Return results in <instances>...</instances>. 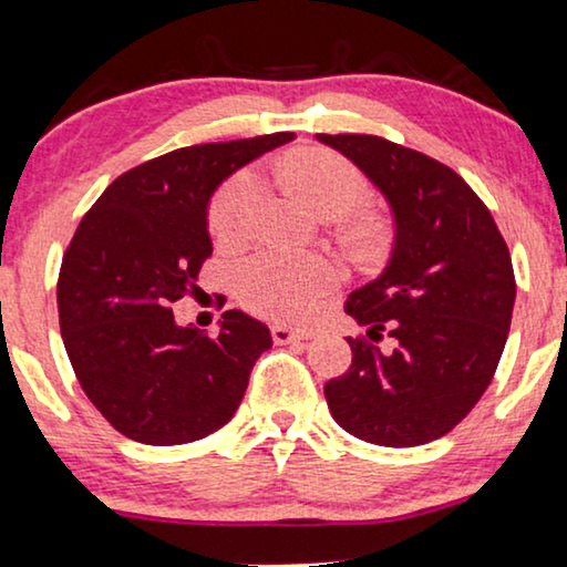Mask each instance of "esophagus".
Masks as SVG:
<instances>
[{
    "label": "esophagus",
    "instance_id": "1",
    "mask_svg": "<svg viewBox=\"0 0 567 567\" xmlns=\"http://www.w3.org/2000/svg\"><path fill=\"white\" fill-rule=\"evenodd\" d=\"M311 334L308 331H298V329H290V327H282V323H271V339H275L277 344H292V342H303Z\"/></svg>",
    "mask_w": 567,
    "mask_h": 567
}]
</instances>
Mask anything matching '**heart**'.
Masks as SVG:
<instances>
[{
  "label": "heart",
  "instance_id": "b5f03b06",
  "mask_svg": "<svg viewBox=\"0 0 567 567\" xmlns=\"http://www.w3.org/2000/svg\"><path fill=\"white\" fill-rule=\"evenodd\" d=\"M288 176L292 186L323 215H344L371 199V186L358 165L327 150L296 157ZM264 199L256 171H238L220 186L209 207V228L223 244H236L254 228ZM342 271L323 256H300L282 248H261L238 264L236 292L248 311L279 321H303L334 288Z\"/></svg>",
  "mask_w": 567,
  "mask_h": 567
}]
</instances>
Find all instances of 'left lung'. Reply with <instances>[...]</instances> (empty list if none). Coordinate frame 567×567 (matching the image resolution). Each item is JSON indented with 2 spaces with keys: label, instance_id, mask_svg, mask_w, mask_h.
I'll use <instances>...</instances> for the list:
<instances>
[{
  "label": "left lung",
  "instance_id": "8db88e82",
  "mask_svg": "<svg viewBox=\"0 0 567 567\" xmlns=\"http://www.w3.org/2000/svg\"><path fill=\"white\" fill-rule=\"evenodd\" d=\"M381 188L396 223L379 279L344 311L352 362L327 381L331 417L360 441L410 449L454 430L493 381L508 339L516 277L508 246L472 186L449 165L373 134H319ZM395 339L383 353L375 341Z\"/></svg>",
  "mask_w": 567,
  "mask_h": 567
}]
</instances>
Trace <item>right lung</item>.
Listing matches in <instances>:
<instances>
[{"instance_id": "1", "label": "right lung", "mask_w": 567, "mask_h": 567, "mask_svg": "<svg viewBox=\"0 0 567 567\" xmlns=\"http://www.w3.org/2000/svg\"><path fill=\"white\" fill-rule=\"evenodd\" d=\"M290 140L275 132L153 157L121 173L74 230L56 282L59 329L82 391L121 435L178 446L236 414L269 329L225 311L220 334L205 337L176 327L171 306L199 290L213 256L217 184Z\"/></svg>"}]
</instances>
